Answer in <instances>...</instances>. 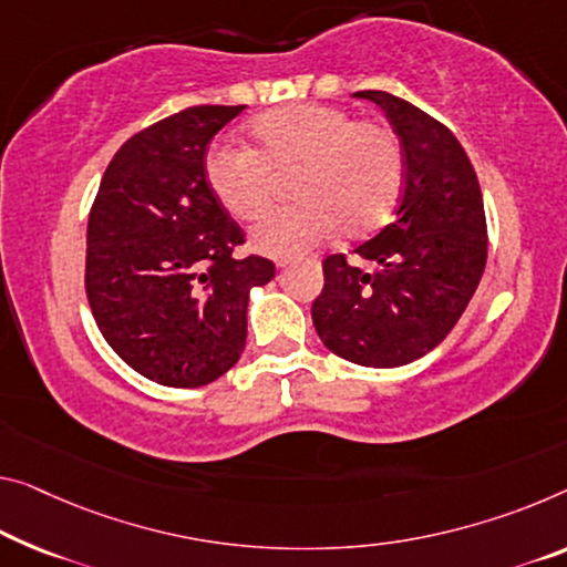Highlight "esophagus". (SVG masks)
I'll return each mask as SVG.
<instances>
[{"mask_svg":"<svg viewBox=\"0 0 567 567\" xmlns=\"http://www.w3.org/2000/svg\"><path fill=\"white\" fill-rule=\"evenodd\" d=\"M278 268H289V260H281V264H278Z\"/></svg>","mask_w":567,"mask_h":567,"instance_id":"34e87169","label":"esophagus"}]
</instances>
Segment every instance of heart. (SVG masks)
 I'll use <instances>...</instances> for the list:
<instances>
[{"label":"heart","mask_w":567,"mask_h":567,"mask_svg":"<svg viewBox=\"0 0 567 567\" xmlns=\"http://www.w3.org/2000/svg\"><path fill=\"white\" fill-rule=\"evenodd\" d=\"M250 146L217 144L205 156L213 195L235 220H256L271 203L274 177L296 169L299 203L260 220L250 243L258 254L291 258L329 235H360L385 220L403 185V154L388 126L354 121L319 103L260 113Z\"/></svg>","instance_id":"1"}]
</instances>
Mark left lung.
Listing matches in <instances>:
<instances>
[{"label":"left lung","instance_id":"left-lung-1","mask_svg":"<svg viewBox=\"0 0 567 567\" xmlns=\"http://www.w3.org/2000/svg\"><path fill=\"white\" fill-rule=\"evenodd\" d=\"M378 103L403 146L405 185L395 220L354 254L324 260L311 319L327 350L362 368L421 360L454 329L482 281L486 217L482 187L458 138L413 103L385 91Z\"/></svg>","mask_w":567,"mask_h":567}]
</instances>
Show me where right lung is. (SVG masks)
I'll list each match as a JSON object with an SVG mask.
<instances>
[{
  "instance_id": "obj_1",
  "label": "right lung",
  "mask_w": 567,
  "mask_h": 567,
  "mask_svg": "<svg viewBox=\"0 0 567 567\" xmlns=\"http://www.w3.org/2000/svg\"><path fill=\"white\" fill-rule=\"evenodd\" d=\"M246 106H193L134 134L103 174L89 217L85 293L128 368L199 388L240 360L248 301L271 260L233 258L243 230L205 177L207 144Z\"/></svg>"
}]
</instances>
